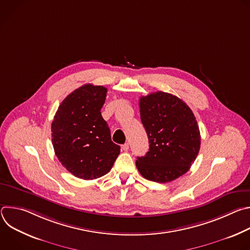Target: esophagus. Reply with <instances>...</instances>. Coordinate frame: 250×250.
I'll list each match as a JSON object with an SVG mask.
<instances>
[{"mask_svg":"<svg viewBox=\"0 0 250 250\" xmlns=\"http://www.w3.org/2000/svg\"><path fill=\"white\" fill-rule=\"evenodd\" d=\"M128 148H129L128 144H125V145H123V146H122V149H123L124 151H127V150H128Z\"/></svg>","mask_w":250,"mask_h":250,"instance_id":"obj_1","label":"esophagus"}]
</instances>
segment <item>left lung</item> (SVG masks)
<instances>
[{
  "mask_svg": "<svg viewBox=\"0 0 250 250\" xmlns=\"http://www.w3.org/2000/svg\"><path fill=\"white\" fill-rule=\"evenodd\" d=\"M139 109L149 142V150L135 162L139 173L159 183L184 175L201 146L200 129L192 110L181 99L161 91L141 97Z\"/></svg>",
  "mask_w": 250,
  "mask_h": 250,
  "instance_id": "obj_1",
  "label": "left lung"
}]
</instances>
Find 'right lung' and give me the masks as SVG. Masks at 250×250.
Wrapping results in <instances>:
<instances>
[{"label":"right lung","mask_w":250,"mask_h":250,"mask_svg":"<svg viewBox=\"0 0 250 250\" xmlns=\"http://www.w3.org/2000/svg\"><path fill=\"white\" fill-rule=\"evenodd\" d=\"M106 88L86 84L69 94L60 104L51 124L54 152L74 176L93 180L108 173L121 152L101 109Z\"/></svg>","instance_id":"obj_1"}]
</instances>
